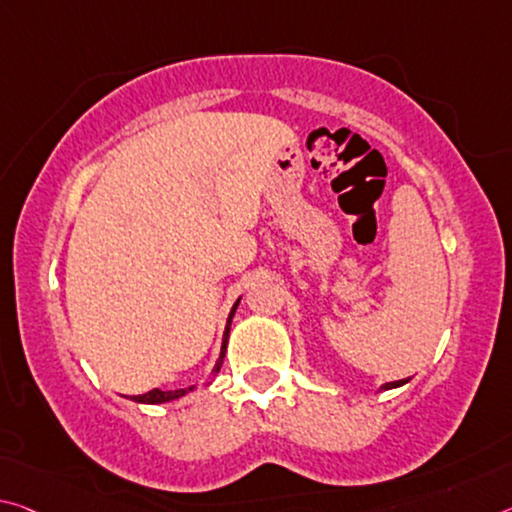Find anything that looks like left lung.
I'll use <instances>...</instances> for the list:
<instances>
[{
	"label": "left lung",
	"instance_id": "obj_1",
	"mask_svg": "<svg viewBox=\"0 0 512 512\" xmlns=\"http://www.w3.org/2000/svg\"><path fill=\"white\" fill-rule=\"evenodd\" d=\"M408 380H410V378H403V380H394V383H385V385H380L378 392H383V389H394V387H401V385L408 383Z\"/></svg>",
	"mask_w": 512,
	"mask_h": 512
}]
</instances>
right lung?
I'll return each instance as SVG.
<instances>
[{
	"instance_id": "right-lung-1",
	"label": "right lung",
	"mask_w": 512,
	"mask_h": 512,
	"mask_svg": "<svg viewBox=\"0 0 512 512\" xmlns=\"http://www.w3.org/2000/svg\"><path fill=\"white\" fill-rule=\"evenodd\" d=\"M239 303H241V296L237 298V303L232 305L230 316H227L225 332H223V344H221V355H218V360H216V367L212 369V376H216V373L221 371V367H223V358H225V351H227V337H230V326H232L234 312H237ZM207 385H212V380H209ZM193 389H196V385H191V387H186V389H170V392H164V389H152V392H148V394L132 396V401H136V403H148V405H159V403H168V401L182 399V396H186V394H189V392H193Z\"/></svg>"
}]
</instances>
